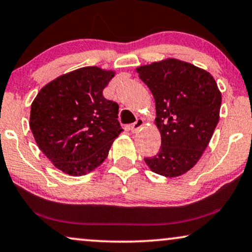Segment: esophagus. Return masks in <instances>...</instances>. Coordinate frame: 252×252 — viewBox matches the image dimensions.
<instances>
[{
    "label": "esophagus",
    "mask_w": 252,
    "mask_h": 252,
    "mask_svg": "<svg viewBox=\"0 0 252 252\" xmlns=\"http://www.w3.org/2000/svg\"><path fill=\"white\" fill-rule=\"evenodd\" d=\"M143 124H144V120L143 119H137L136 122L131 124L130 129H131L132 132H137L140 128H142Z\"/></svg>",
    "instance_id": "1"
}]
</instances>
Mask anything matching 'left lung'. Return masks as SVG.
<instances>
[{"label": "left lung", "instance_id": "1", "mask_svg": "<svg viewBox=\"0 0 252 252\" xmlns=\"http://www.w3.org/2000/svg\"><path fill=\"white\" fill-rule=\"evenodd\" d=\"M156 100L159 152L144 158L166 177L186 174L203 156L219 122L221 93L210 72L176 59L137 68Z\"/></svg>", "mask_w": 252, "mask_h": 252}]
</instances>
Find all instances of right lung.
<instances>
[{"mask_svg":"<svg viewBox=\"0 0 252 252\" xmlns=\"http://www.w3.org/2000/svg\"><path fill=\"white\" fill-rule=\"evenodd\" d=\"M115 72L84 66L40 90L30 115L39 149L56 168L72 176L94 170L120 135L119 105L102 95Z\"/></svg>","mask_w":252,"mask_h":252,"instance_id":"1","label":"right lung"}]
</instances>
